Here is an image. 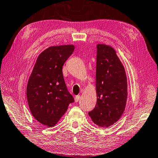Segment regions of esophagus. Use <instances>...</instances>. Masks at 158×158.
<instances>
[{"label":"esophagus","instance_id":"1","mask_svg":"<svg viewBox=\"0 0 158 158\" xmlns=\"http://www.w3.org/2000/svg\"><path fill=\"white\" fill-rule=\"evenodd\" d=\"M79 99H80V96L79 95H77V96H76L75 97V102H77L79 100Z\"/></svg>","mask_w":158,"mask_h":158}]
</instances>
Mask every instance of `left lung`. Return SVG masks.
Masks as SVG:
<instances>
[{
	"instance_id": "left-lung-1",
	"label": "left lung",
	"mask_w": 158,
	"mask_h": 158,
	"mask_svg": "<svg viewBox=\"0 0 158 158\" xmlns=\"http://www.w3.org/2000/svg\"><path fill=\"white\" fill-rule=\"evenodd\" d=\"M96 105L89 116L101 127L117 122L124 112L127 97L125 69L111 46L97 45Z\"/></svg>"
}]
</instances>
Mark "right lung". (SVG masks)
Returning <instances> with one entry per match:
<instances>
[{"label": "right lung", "instance_id": "right-lung-1", "mask_svg": "<svg viewBox=\"0 0 158 158\" xmlns=\"http://www.w3.org/2000/svg\"><path fill=\"white\" fill-rule=\"evenodd\" d=\"M75 46H51L38 56L29 77L26 96L33 117L39 122L53 127L74 102L62 74V66Z\"/></svg>", "mask_w": 158, "mask_h": 158}]
</instances>
